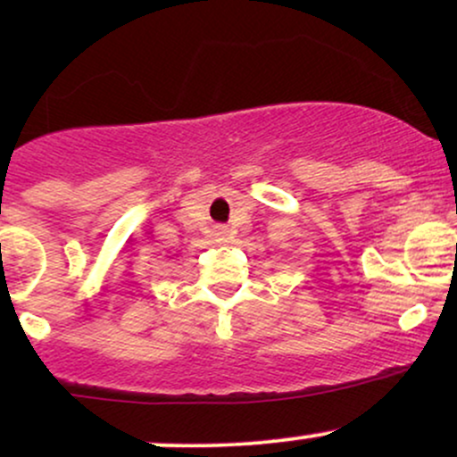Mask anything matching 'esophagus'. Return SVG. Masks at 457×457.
<instances>
[{"label": "esophagus", "instance_id": "obj_1", "mask_svg": "<svg viewBox=\"0 0 457 457\" xmlns=\"http://www.w3.org/2000/svg\"><path fill=\"white\" fill-rule=\"evenodd\" d=\"M217 232H219V236H228V234H229V229H228V228H219Z\"/></svg>", "mask_w": 457, "mask_h": 457}]
</instances>
